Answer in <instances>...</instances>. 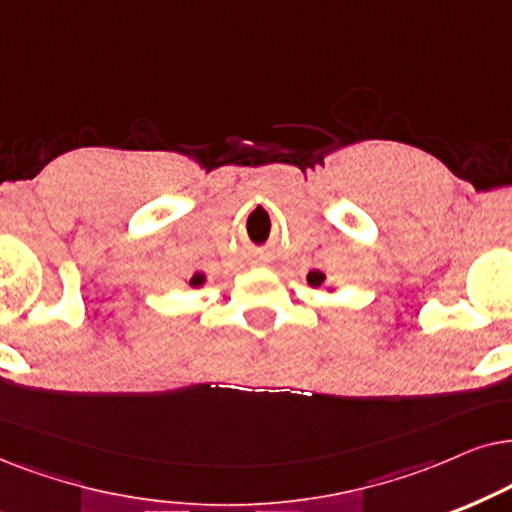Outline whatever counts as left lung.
Segmentation results:
<instances>
[{
  "label": "left lung",
  "mask_w": 512,
  "mask_h": 512,
  "mask_svg": "<svg viewBox=\"0 0 512 512\" xmlns=\"http://www.w3.org/2000/svg\"><path fill=\"white\" fill-rule=\"evenodd\" d=\"M306 281H309V285H313V288H318V285H323L325 276L320 274V271H309V276H306Z\"/></svg>",
  "instance_id": "obj_1"
}]
</instances>
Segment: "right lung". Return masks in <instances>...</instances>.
<instances>
[{
	"label": "right lung",
	"instance_id": "obj_1",
	"mask_svg": "<svg viewBox=\"0 0 512 512\" xmlns=\"http://www.w3.org/2000/svg\"><path fill=\"white\" fill-rule=\"evenodd\" d=\"M203 283H206V276H203V274H194L192 281H189L192 288H199V285H203Z\"/></svg>",
	"mask_w": 512,
	"mask_h": 512
}]
</instances>
